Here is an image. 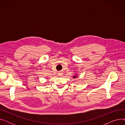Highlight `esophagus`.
Instances as JSON below:
<instances>
[{
	"label": "esophagus",
	"mask_w": 125,
	"mask_h": 125,
	"mask_svg": "<svg viewBox=\"0 0 125 125\" xmlns=\"http://www.w3.org/2000/svg\"><path fill=\"white\" fill-rule=\"evenodd\" d=\"M61 72H60V73H59V75H61Z\"/></svg>",
	"instance_id": "obj_1"
}]
</instances>
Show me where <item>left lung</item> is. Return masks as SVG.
<instances>
[{
    "label": "left lung",
    "instance_id": "8db88e82",
    "mask_svg": "<svg viewBox=\"0 0 125 125\" xmlns=\"http://www.w3.org/2000/svg\"><path fill=\"white\" fill-rule=\"evenodd\" d=\"M76 77V76H73V78H75Z\"/></svg>",
    "mask_w": 125,
    "mask_h": 125
}]
</instances>
